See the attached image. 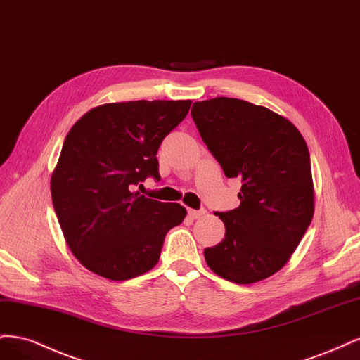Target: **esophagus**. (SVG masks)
<instances>
[{
    "instance_id": "34e87169",
    "label": "esophagus",
    "mask_w": 360,
    "mask_h": 360,
    "mask_svg": "<svg viewBox=\"0 0 360 360\" xmlns=\"http://www.w3.org/2000/svg\"><path fill=\"white\" fill-rule=\"evenodd\" d=\"M188 213H189V216L192 217V219H198V217L205 214V210H189Z\"/></svg>"
}]
</instances>
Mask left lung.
Wrapping results in <instances>:
<instances>
[{
    "label": "left lung",
    "mask_w": 360,
    "mask_h": 360,
    "mask_svg": "<svg viewBox=\"0 0 360 360\" xmlns=\"http://www.w3.org/2000/svg\"><path fill=\"white\" fill-rule=\"evenodd\" d=\"M192 118L228 179H240V205L216 212L224 240L204 249L216 275L254 284L285 266L314 216L309 150L291 122L231 97L195 102Z\"/></svg>",
    "instance_id": "left-lung-1"
}]
</instances>
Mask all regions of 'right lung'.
<instances>
[{"instance_id":"right-lung-1","label":"right lung","mask_w":360,"mask_h":360,"mask_svg":"<svg viewBox=\"0 0 360 360\" xmlns=\"http://www.w3.org/2000/svg\"><path fill=\"white\" fill-rule=\"evenodd\" d=\"M191 105L105 103L69 130L51 177V195L72 254L93 274L111 281L146 274L158 264L167 233L183 222V205L132 189L147 177H159V146Z\"/></svg>"}]
</instances>
